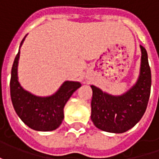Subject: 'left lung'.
Instances as JSON below:
<instances>
[{
  "mask_svg": "<svg viewBox=\"0 0 159 159\" xmlns=\"http://www.w3.org/2000/svg\"><path fill=\"white\" fill-rule=\"evenodd\" d=\"M141 74L137 83L127 93L112 96L91 86V119L102 131L120 134L131 129L143 118L150 99L151 72L145 48L141 45Z\"/></svg>",
  "mask_w": 159,
  "mask_h": 159,
  "instance_id": "8db88e82",
  "label": "left lung"
}]
</instances>
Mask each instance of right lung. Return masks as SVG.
Instances as JSON below:
<instances>
[{"label":"right lung","instance_id":"obj_1","mask_svg":"<svg viewBox=\"0 0 159 159\" xmlns=\"http://www.w3.org/2000/svg\"><path fill=\"white\" fill-rule=\"evenodd\" d=\"M21 41V44L25 40ZM20 50L16 56L11 69L10 96L16 112L30 128L37 131H52L64 119V107L80 82L65 81L57 92L49 97H38L24 90L17 80V64Z\"/></svg>","mask_w":159,"mask_h":159}]
</instances>
